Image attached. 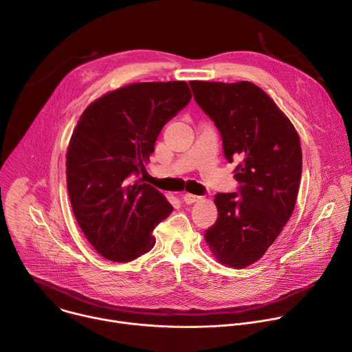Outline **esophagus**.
I'll use <instances>...</instances> for the list:
<instances>
[{
  "label": "esophagus",
  "instance_id": "1",
  "mask_svg": "<svg viewBox=\"0 0 352 352\" xmlns=\"http://www.w3.org/2000/svg\"><path fill=\"white\" fill-rule=\"evenodd\" d=\"M182 199H184V202L186 205H190V204H195V202H197V200L202 199V196H196V195H192V193H185L182 196Z\"/></svg>",
  "mask_w": 352,
  "mask_h": 352
}]
</instances>
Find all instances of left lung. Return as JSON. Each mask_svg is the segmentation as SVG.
<instances>
[{
	"instance_id": "8db88e82",
	"label": "left lung",
	"mask_w": 352,
	"mask_h": 352,
	"mask_svg": "<svg viewBox=\"0 0 352 352\" xmlns=\"http://www.w3.org/2000/svg\"><path fill=\"white\" fill-rule=\"evenodd\" d=\"M195 102L214 122L224 157L238 162L236 192L217 193L216 223L205 238L226 266L259 261L289 220L302 174V150L291 121L250 82H189Z\"/></svg>"
}]
</instances>
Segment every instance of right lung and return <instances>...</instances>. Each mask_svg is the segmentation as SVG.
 I'll return each mask as SVG.
<instances>
[{
    "mask_svg": "<svg viewBox=\"0 0 352 352\" xmlns=\"http://www.w3.org/2000/svg\"><path fill=\"white\" fill-rule=\"evenodd\" d=\"M192 98L185 82L133 83L110 91L82 114L67 152L75 219L97 252L129 262L156 243L153 230L173 206L138 179L163 126Z\"/></svg>",
    "mask_w": 352,
    "mask_h": 352,
    "instance_id": "1",
    "label": "right lung"
}]
</instances>
